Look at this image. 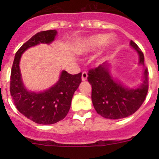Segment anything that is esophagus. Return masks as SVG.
I'll return each mask as SVG.
<instances>
[{
	"instance_id": "obj_1",
	"label": "esophagus",
	"mask_w": 159,
	"mask_h": 159,
	"mask_svg": "<svg viewBox=\"0 0 159 159\" xmlns=\"http://www.w3.org/2000/svg\"><path fill=\"white\" fill-rule=\"evenodd\" d=\"M87 78H88V74L86 71H84L82 73V75H81V80H82L83 81H86L87 80Z\"/></svg>"
}]
</instances>
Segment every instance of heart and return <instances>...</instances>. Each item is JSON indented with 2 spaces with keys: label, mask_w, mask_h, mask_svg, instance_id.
Segmentation results:
<instances>
[{
  "label": "heart",
  "mask_w": 159,
  "mask_h": 159,
  "mask_svg": "<svg viewBox=\"0 0 159 159\" xmlns=\"http://www.w3.org/2000/svg\"><path fill=\"white\" fill-rule=\"evenodd\" d=\"M116 44V39L113 36L108 37V34H96L80 41L77 46L76 51L80 54H89L96 51L102 46L99 56L101 58L104 59L115 48Z\"/></svg>",
  "instance_id": "heart-1"
}]
</instances>
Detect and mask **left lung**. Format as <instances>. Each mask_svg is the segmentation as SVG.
I'll return each mask as SVG.
<instances>
[{"mask_svg": "<svg viewBox=\"0 0 159 159\" xmlns=\"http://www.w3.org/2000/svg\"><path fill=\"white\" fill-rule=\"evenodd\" d=\"M130 46L139 55V65L145 67L144 54L134 41ZM148 72L144 68L142 83L129 88L112 75L111 63L105 61L89 71L88 81L92 88L91 100L98 115L109 119H121L134 114L145 101L148 93Z\"/></svg>", "mask_w": 159, "mask_h": 159, "instance_id": "left-lung-1", "label": "left lung"}]
</instances>
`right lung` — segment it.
<instances>
[{
    "label": "right lung",
    "mask_w": 159,
    "mask_h": 159,
    "mask_svg": "<svg viewBox=\"0 0 159 159\" xmlns=\"http://www.w3.org/2000/svg\"><path fill=\"white\" fill-rule=\"evenodd\" d=\"M57 34L56 30H49L34 35L17 51L11 69L10 91L16 108L24 116L41 125L54 124L65 118L74 93L81 82V73L70 75L63 70L57 82L44 91H33L25 87L20 69L22 54L40 44H51Z\"/></svg>",
    "instance_id": "right-lung-1"
}]
</instances>
